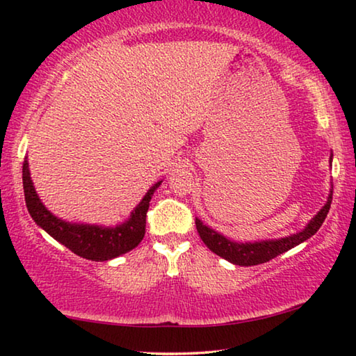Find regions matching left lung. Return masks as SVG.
Wrapping results in <instances>:
<instances>
[{
  "instance_id": "1",
  "label": "left lung",
  "mask_w": 356,
  "mask_h": 356,
  "mask_svg": "<svg viewBox=\"0 0 356 356\" xmlns=\"http://www.w3.org/2000/svg\"><path fill=\"white\" fill-rule=\"evenodd\" d=\"M333 161V154L330 155V166ZM331 200H333V185L330 188V195L327 197L325 206L318 210L317 215L312 216L308 225H306L300 232L291 234L287 237L281 238H267V240H257V242H236L222 236V234L216 232L215 229L209 227L204 222L196 218V229L200 232V237L202 242L207 245L210 251H213L215 254L226 259L234 265H240V267H250V265H259L264 262H268L270 259L282 254L289 250H292L293 246L306 242L318 231V227L322 226V222L327 218V213L331 206Z\"/></svg>"
}]
</instances>
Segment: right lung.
Instances as JSON below:
<instances>
[{
  "label": "right lung",
  "mask_w": 356,
  "mask_h": 356,
  "mask_svg": "<svg viewBox=\"0 0 356 356\" xmlns=\"http://www.w3.org/2000/svg\"><path fill=\"white\" fill-rule=\"evenodd\" d=\"M163 180L154 184L143 196L140 204L131 210L127 220L116 226L88 225V222H72L58 218L40 201L38 191L34 188L29 172L28 156L23 161V190L28 212L35 225L44 229L59 243L67 246L76 256L89 259V261L104 262L111 261L125 252L136 248L146 234V213L152 195Z\"/></svg>",
  "instance_id": "obj_1"
}]
</instances>
